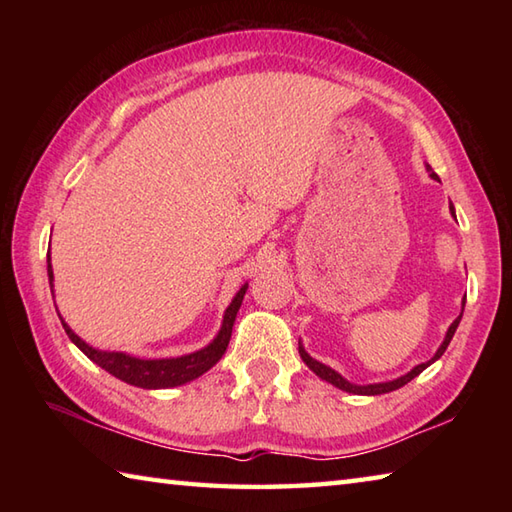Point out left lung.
<instances>
[{
    "label": "left lung",
    "mask_w": 512,
    "mask_h": 512,
    "mask_svg": "<svg viewBox=\"0 0 512 512\" xmlns=\"http://www.w3.org/2000/svg\"><path fill=\"white\" fill-rule=\"evenodd\" d=\"M427 171H429V176L433 178V180H438L440 182V178L436 176V173L431 171V167L427 165ZM451 215L455 217V209L451 206ZM462 306H464V301H462ZM462 312H464V308H462ZM462 312H460V317L455 319L451 325H449V330H447V336H444V341H442V345L438 347V352L433 354V358L431 361H427V363H420V365H416L411 369V372H407L405 376H400V378H396V380H387V383H374V385H354V383H350V380H345L339 372H334L332 367H328V365H323V363H319V361H314V358L303 350V345L299 343V354H301V358H303V363H306L314 374H317L321 380H325V383H330V385H334V387H339V389H343V391H347V394H356V396H378V394H389V391H394V389H400L402 385H407L409 380H413L416 378L418 374H422L424 369H427L431 363H436L438 358L444 354V350H447L449 347V343H451V339H453V334H455V330H458V325H460V319H462Z\"/></svg>",
    "instance_id": "8db88e82"
}]
</instances>
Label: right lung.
<instances>
[{
    "instance_id": "add662e5",
    "label": "right lung",
    "mask_w": 512,
    "mask_h": 512,
    "mask_svg": "<svg viewBox=\"0 0 512 512\" xmlns=\"http://www.w3.org/2000/svg\"><path fill=\"white\" fill-rule=\"evenodd\" d=\"M48 279H50V290L54 297V286H52V266H50V255H48ZM248 284L237 290V295L233 297L231 306L224 312V321L222 328L217 332L215 339L202 347V350L193 352V354H184L178 358H136L129 356L125 352H103L96 350V347L85 343L79 334H74L70 330V325L63 321L59 314V319L63 323L65 334L70 336V341L79 347V350L94 361L99 367H103L105 372H110L112 376L125 380L127 385L134 387H143V389H167V387H178L189 383V380H195L202 376L204 372L220 361L222 354L226 352L228 341H231V332H233V323L239 312V306H242V299L246 295ZM59 312V310H57Z\"/></svg>"
}]
</instances>
